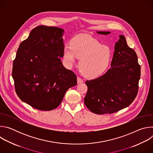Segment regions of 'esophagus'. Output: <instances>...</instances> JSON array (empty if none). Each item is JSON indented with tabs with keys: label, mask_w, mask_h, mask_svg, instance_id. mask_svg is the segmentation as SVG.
<instances>
[{
	"label": "esophagus",
	"mask_w": 153,
	"mask_h": 153,
	"mask_svg": "<svg viewBox=\"0 0 153 153\" xmlns=\"http://www.w3.org/2000/svg\"><path fill=\"white\" fill-rule=\"evenodd\" d=\"M77 83H78V84L81 83L83 82V80L81 79H80V77H77Z\"/></svg>",
	"instance_id": "1"
}]
</instances>
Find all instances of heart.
<instances>
[{"instance_id": "obj_1", "label": "heart", "mask_w": 153, "mask_h": 153, "mask_svg": "<svg viewBox=\"0 0 153 153\" xmlns=\"http://www.w3.org/2000/svg\"><path fill=\"white\" fill-rule=\"evenodd\" d=\"M63 56L67 65L71 67L80 59L79 68L86 77L94 78L101 75L108 68L111 59L108 47L101 45L95 39L85 34H78L66 45Z\"/></svg>"}]
</instances>
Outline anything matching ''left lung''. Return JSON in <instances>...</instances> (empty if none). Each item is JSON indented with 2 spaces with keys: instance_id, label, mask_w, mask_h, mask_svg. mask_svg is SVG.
Instances as JSON below:
<instances>
[{
  "instance_id": "obj_1",
  "label": "left lung",
  "mask_w": 153,
  "mask_h": 153,
  "mask_svg": "<svg viewBox=\"0 0 153 153\" xmlns=\"http://www.w3.org/2000/svg\"><path fill=\"white\" fill-rule=\"evenodd\" d=\"M107 35L110 31H97ZM140 77V67L135 51L129 48L123 35L115 43L111 68L103 75L86 80L88 91L84 103L97 114H111L128 106L136 98Z\"/></svg>"
}]
</instances>
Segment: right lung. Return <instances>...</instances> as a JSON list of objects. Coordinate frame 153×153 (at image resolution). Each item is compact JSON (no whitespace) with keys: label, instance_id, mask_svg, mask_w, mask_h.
<instances>
[{"label":"right lung","instance_id":"obj_1","mask_svg":"<svg viewBox=\"0 0 153 153\" xmlns=\"http://www.w3.org/2000/svg\"><path fill=\"white\" fill-rule=\"evenodd\" d=\"M62 28L38 26L22 42L13 62L16 92L23 102L42 111L62 102L67 91L77 85V77L63 67Z\"/></svg>","mask_w":153,"mask_h":153}]
</instances>
